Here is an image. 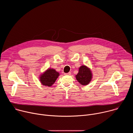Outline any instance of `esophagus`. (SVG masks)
I'll use <instances>...</instances> for the list:
<instances>
[{
  "instance_id": "obj_1",
  "label": "esophagus",
  "mask_w": 133,
  "mask_h": 133,
  "mask_svg": "<svg viewBox=\"0 0 133 133\" xmlns=\"http://www.w3.org/2000/svg\"><path fill=\"white\" fill-rule=\"evenodd\" d=\"M65 75H71V72H69L68 73H65L64 74Z\"/></svg>"
}]
</instances>
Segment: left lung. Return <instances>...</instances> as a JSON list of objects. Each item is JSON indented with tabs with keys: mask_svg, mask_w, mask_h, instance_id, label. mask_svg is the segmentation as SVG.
Segmentation results:
<instances>
[{
	"mask_svg": "<svg viewBox=\"0 0 133 133\" xmlns=\"http://www.w3.org/2000/svg\"><path fill=\"white\" fill-rule=\"evenodd\" d=\"M91 73L89 69L83 65L79 68V72L76 76V78L81 85H86L91 81Z\"/></svg>",
	"mask_w": 133,
	"mask_h": 133,
	"instance_id": "left-lung-1",
	"label": "left lung"
}]
</instances>
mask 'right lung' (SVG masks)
<instances>
[{
	"mask_svg": "<svg viewBox=\"0 0 133 133\" xmlns=\"http://www.w3.org/2000/svg\"><path fill=\"white\" fill-rule=\"evenodd\" d=\"M59 73L53 69H48L44 74L42 75L40 80L43 85L48 87L51 86L59 76Z\"/></svg>",
	"mask_w": 133,
	"mask_h": 133,
	"instance_id": "right-lung-1",
	"label": "right lung"
}]
</instances>
